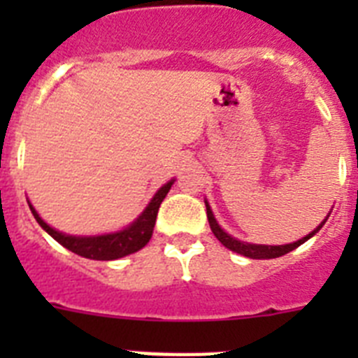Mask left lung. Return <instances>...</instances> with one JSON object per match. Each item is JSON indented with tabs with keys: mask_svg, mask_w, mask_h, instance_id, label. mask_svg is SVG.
Wrapping results in <instances>:
<instances>
[{
	"mask_svg": "<svg viewBox=\"0 0 358 358\" xmlns=\"http://www.w3.org/2000/svg\"><path fill=\"white\" fill-rule=\"evenodd\" d=\"M206 213H208V222H210L211 231H213V235L217 236L218 242L222 243L224 248L238 252V255H242V256H248V258H252V260H268V258H278V256H283V255H287V252L294 251V249L299 248L301 243H305L306 240L312 238V236H314L315 233L321 229L322 224L327 222V218H328V217L324 218V220H322V222L319 224V226L315 227L312 233H308V235L303 236L301 240H297V242L285 243V245H260V243L242 242V240H236V238H233L231 235H227L226 231L218 226V222L215 220L213 211H211V208H210V204H208V202H206Z\"/></svg>",
	"mask_w": 358,
	"mask_h": 358,
	"instance_id": "obj_1",
	"label": "left lung"
}]
</instances>
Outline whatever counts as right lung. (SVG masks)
<instances>
[{"label":"right lung","mask_w":358,"mask_h":358,"mask_svg":"<svg viewBox=\"0 0 358 358\" xmlns=\"http://www.w3.org/2000/svg\"><path fill=\"white\" fill-rule=\"evenodd\" d=\"M172 185L173 179L170 182H166V185L161 186L156 192V195L152 197V201L148 202V206L145 208L143 213L136 218L131 226H127L122 231H116V233H109V235H64V233L53 229V227H50L48 224L44 222L43 218L39 217V213L34 210V206H31L30 202H28V206H30L31 213H34L36 220L39 222V226L43 227L52 238H55L61 245H64L66 249H69V251L75 252V255L90 258V260H118V258L132 255V252L140 251L141 248L147 245L148 240L152 238V231H154V224H156V217L157 211H159L161 202L166 197V194L170 192Z\"/></svg>","instance_id":"obj_1"}]
</instances>
